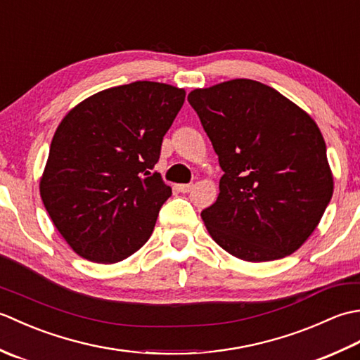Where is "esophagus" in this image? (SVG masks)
<instances>
[{
	"mask_svg": "<svg viewBox=\"0 0 360 360\" xmlns=\"http://www.w3.org/2000/svg\"><path fill=\"white\" fill-rule=\"evenodd\" d=\"M192 188H193V184H179L178 186V190L181 193H188Z\"/></svg>",
	"mask_w": 360,
	"mask_h": 360,
	"instance_id": "34e87169",
	"label": "esophagus"
}]
</instances>
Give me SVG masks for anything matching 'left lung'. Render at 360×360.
I'll return each instance as SVG.
<instances>
[{
    "label": "left lung",
    "instance_id": "8db88e82",
    "mask_svg": "<svg viewBox=\"0 0 360 360\" xmlns=\"http://www.w3.org/2000/svg\"><path fill=\"white\" fill-rule=\"evenodd\" d=\"M224 174L201 218L229 254L259 263L285 258L309 238L333 196L323 136L300 106L249 79L187 97Z\"/></svg>",
    "mask_w": 360,
    "mask_h": 360
}]
</instances>
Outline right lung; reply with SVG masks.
<instances>
[{
    "label": "right lung",
    "mask_w": 360,
    "mask_h": 360,
    "mask_svg": "<svg viewBox=\"0 0 360 360\" xmlns=\"http://www.w3.org/2000/svg\"><path fill=\"white\" fill-rule=\"evenodd\" d=\"M184 101L181 88L134 82L85 98L60 122L40 195L75 254L111 264L148 241L172 196L151 170Z\"/></svg>",
    "instance_id": "1"
}]
</instances>
